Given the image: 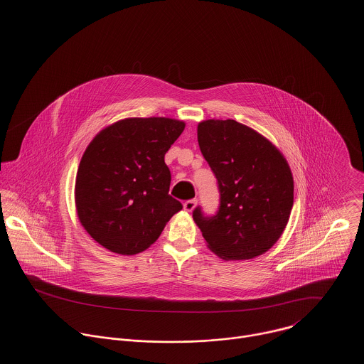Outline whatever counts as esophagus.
I'll use <instances>...</instances> for the list:
<instances>
[{"mask_svg": "<svg viewBox=\"0 0 364 364\" xmlns=\"http://www.w3.org/2000/svg\"><path fill=\"white\" fill-rule=\"evenodd\" d=\"M196 203H198V200L196 199H190V200H187V202H184V205H183V208L186 211H192L195 206H196Z\"/></svg>", "mask_w": 364, "mask_h": 364, "instance_id": "esophagus-1", "label": "esophagus"}]
</instances>
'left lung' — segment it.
Instances as JSON below:
<instances>
[{"instance_id":"8db88e82","label":"left lung","mask_w":364,"mask_h":364,"mask_svg":"<svg viewBox=\"0 0 364 364\" xmlns=\"http://www.w3.org/2000/svg\"><path fill=\"white\" fill-rule=\"evenodd\" d=\"M200 151L218 180L220 210H193L208 248L221 259L247 260L269 251L289 221L294 177L277 147L235 120L198 124Z\"/></svg>"}]
</instances>
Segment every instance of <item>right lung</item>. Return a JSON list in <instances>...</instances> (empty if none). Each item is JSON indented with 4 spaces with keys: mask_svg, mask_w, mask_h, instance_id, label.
<instances>
[{
    "mask_svg": "<svg viewBox=\"0 0 364 364\" xmlns=\"http://www.w3.org/2000/svg\"><path fill=\"white\" fill-rule=\"evenodd\" d=\"M184 128L186 122L169 117H129L87 146L76 174V213L106 250L120 255L147 250L183 208L169 195L165 154Z\"/></svg>",
    "mask_w": 364,
    "mask_h": 364,
    "instance_id": "add662e5",
    "label": "right lung"
}]
</instances>
